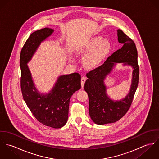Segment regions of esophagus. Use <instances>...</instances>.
Here are the masks:
<instances>
[{
  "label": "esophagus",
  "mask_w": 159,
  "mask_h": 159,
  "mask_svg": "<svg viewBox=\"0 0 159 159\" xmlns=\"http://www.w3.org/2000/svg\"><path fill=\"white\" fill-rule=\"evenodd\" d=\"M86 78L84 76H82L81 77V87L83 88L84 87V83L86 81Z\"/></svg>",
  "instance_id": "obj_1"
}]
</instances>
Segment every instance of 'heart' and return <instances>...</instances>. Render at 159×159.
<instances>
[{
    "instance_id": "heart-1",
    "label": "heart",
    "mask_w": 159,
    "mask_h": 159,
    "mask_svg": "<svg viewBox=\"0 0 159 159\" xmlns=\"http://www.w3.org/2000/svg\"><path fill=\"white\" fill-rule=\"evenodd\" d=\"M110 49L111 43L108 40L103 39L101 36H95L78 48L76 52L85 54L89 52L84 59V64L88 68H93L99 65ZM71 59L73 60L72 58Z\"/></svg>"
}]
</instances>
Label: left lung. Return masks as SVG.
<instances>
[{"label": "left lung", "mask_w": 159, "mask_h": 159, "mask_svg": "<svg viewBox=\"0 0 159 159\" xmlns=\"http://www.w3.org/2000/svg\"><path fill=\"white\" fill-rule=\"evenodd\" d=\"M118 42L122 44L104 64L89 71L86 76L84 89L89 97V113L92 121L98 125L113 123L122 118L129 110L138 87L139 67L138 52L134 41L121 30H117ZM122 63L133 68L130 91L126 97L113 100L108 95L104 80L113 70L116 63Z\"/></svg>", "instance_id": "8db88e82"}]
</instances>
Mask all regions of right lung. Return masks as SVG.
Instances as JSON below:
<instances>
[{"label":"right lung","mask_w":159,"mask_h":159,"mask_svg":"<svg viewBox=\"0 0 159 159\" xmlns=\"http://www.w3.org/2000/svg\"><path fill=\"white\" fill-rule=\"evenodd\" d=\"M54 30L45 27L33 32L21 51V88L23 98L35 117L42 124L60 129L68 120L70 100L81 88V75L78 73L59 76L48 93L40 92L35 86L27 66L41 43L51 36Z\"/></svg>","instance_id":"add662e5"}]
</instances>
